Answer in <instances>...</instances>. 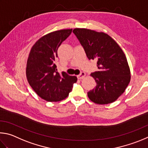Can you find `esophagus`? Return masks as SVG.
Listing matches in <instances>:
<instances>
[{
	"instance_id": "obj_1",
	"label": "esophagus",
	"mask_w": 148,
	"mask_h": 148,
	"mask_svg": "<svg viewBox=\"0 0 148 148\" xmlns=\"http://www.w3.org/2000/svg\"><path fill=\"white\" fill-rule=\"evenodd\" d=\"M86 76V73H85L84 72H81V73H80L78 76H77V78L79 79H82L84 78V77Z\"/></svg>"
}]
</instances>
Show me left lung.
<instances>
[{
    "label": "left lung",
    "mask_w": 148,
    "mask_h": 148,
    "mask_svg": "<svg viewBox=\"0 0 148 148\" xmlns=\"http://www.w3.org/2000/svg\"><path fill=\"white\" fill-rule=\"evenodd\" d=\"M73 32L83 47L89 60H97L99 71L92 73L96 82L88 92L89 99L96 104L113 103L125 92L131 80V72L122 49L104 32L86 28H75Z\"/></svg>",
    "instance_id": "8db88e82"
}]
</instances>
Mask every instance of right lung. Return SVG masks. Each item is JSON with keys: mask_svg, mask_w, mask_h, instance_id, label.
Returning a JSON list of instances; mask_svg holds the SVG:
<instances>
[{"mask_svg": "<svg viewBox=\"0 0 148 148\" xmlns=\"http://www.w3.org/2000/svg\"><path fill=\"white\" fill-rule=\"evenodd\" d=\"M72 29L56 30L39 39L31 49L27 60L26 75L34 92L43 99L50 102L62 101L68 96L75 83V76L57 71V51L71 34Z\"/></svg>", "mask_w": 148, "mask_h": 148, "instance_id": "add662e5", "label": "right lung"}]
</instances>
